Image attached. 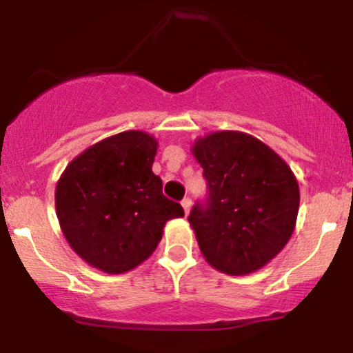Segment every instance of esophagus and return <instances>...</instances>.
<instances>
[{
    "label": "esophagus",
    "instance_id": "34e87169",
    "mask_svg": "<svg viewBox=\"0 0 353 353\" xmlns=\"http://www.w3.org/2000/svg\"><path fill=\"white\" fill-rule=\"evenodd\" d=\"M182 208H184V212H185V216H188V214L190 212V205H192V201L189 199V197H184V199H182Z\"/></svg>",
    "mask_w": 353,
    "mask_h": 353
}]
</instances>
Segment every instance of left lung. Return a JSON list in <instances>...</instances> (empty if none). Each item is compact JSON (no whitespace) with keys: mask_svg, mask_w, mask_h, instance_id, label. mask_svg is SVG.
<instances>
[{"mask_svg":"<svg viewBox=\"0 0 353 353\" xmlns=\"http://www.w3.org/2000/svg\"><path fill=\"white\" fill-rule=\"evenodd\" d=\"M192 154L204 169L208 204L188 221L214 269L245 275L285 247L297 222L299 182L292 169L257 137L217 131L199 137Z\"/></svg>","mask_w":353,"mask_h":353,"instance_id":"left-lung-1","label":"left lung"}]
</instances>
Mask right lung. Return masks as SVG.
<instances>
[{
  "instance_id": "add662e5",
  "label": "right lung",
  "mask_w": 353,
  "mask_h": 353,
  "mask_svg": "<svg viewBox=\"0 0 353 353\" xmlns=\"http://www.w3.org/2000/svg\"><path fill=\"white\" fill-rule=\"evenodd\" d=\"M157 139L124 131L66 165L56 184V216L71 249L106 274H124L149 259L165 222L184 216L152 172Z\"/></svg>"
}]
</instances>
